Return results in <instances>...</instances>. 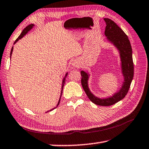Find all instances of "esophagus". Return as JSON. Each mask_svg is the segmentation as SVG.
<instances>
[{
  "label": "esophagus",
  "mask_w": 149,
  "mask_h": 149,
  "mask_svg": "<svg viewBox=\"0 0 149 149\" xmlns=\"http://www.w3.org/2000/svg\"><path fill=\"white\" fill-rule=\"evenodd\" d=\"M72 65H73V66H74V67H75V68H77V67L79 66V63H78V62L76 61V60H75V61L73 62Z\"/></svg>",
  "instance_id": "obj_1"
}]
</instances>
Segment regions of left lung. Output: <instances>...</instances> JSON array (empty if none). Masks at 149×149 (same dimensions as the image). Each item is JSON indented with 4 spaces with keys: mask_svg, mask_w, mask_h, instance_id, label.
Returning <instances> with one entry per match:
<instances>
[{
    "mask_svg": "<svg viewBox=\"0 0 149 149\" xmlns=\"http://www.w3.org/2000/svg\"><path fill=\"white\" fill-rule=\"evenodd\" d=\"M107 24L105 28L104 35L107 37L108 39L114 44L118 49L120 50L121 60H122V73L124 76V82L120 91L116 93L112 97L107 99H101L95 97L90 92L88 87L87 81L89 76L86 72L84 71L81 72V75L82 87L84 88L85 93L90 100L95 104L108 107L116 104L124 98L127 94L132 84L133 74H134V65H133L132 57V49L131 46L130 41L123 30L115 23L114 21L109 18H104Z\"/></svg>",
    "mask_w": 149,
    "mask_h": 149,
    "instance_id": "obj_1",
    "label": "left lung"
}]
</instances>
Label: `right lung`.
<instances>
[{
	"mask_svg": "<svg viewBox=\"0 0 149 149\" xmlns=\"http://www.w3.org/2000/svg\"><path fill=\"white\" fill-rule=\"evenodd\" d=\"M33 26L34 25L33 24H30V25H29V26H27L26 28H25L23 31H22V33L19 35V36L17 37V39L16 40V41H15V42H14V43H16V42L18 41L19 39H22V37H23L25 35H26L27 32H28L30 29H32V27H33ZM12 51H13V47L12 48V49H11V52H10V57H11V55H12ZM68 75V74H66V75H65V77H66V75ZM65 78H64V80H63V81H62V92H61V95H62V90H63V87H64V84H65ZM60 99H59V101H58V105L59 104V103H60ZM57 105V106H58Z\"/></svg>",
	"mask_w": 149,
	"mask_h": 149,
	"instance_id": "add662e5",
	"label": "right lung"
}]
</instances>
